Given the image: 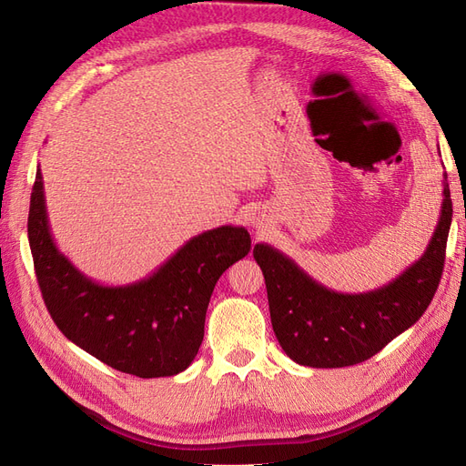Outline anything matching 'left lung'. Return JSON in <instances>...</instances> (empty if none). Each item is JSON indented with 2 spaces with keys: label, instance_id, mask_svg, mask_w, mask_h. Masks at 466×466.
I'll use <instances>...</instances> for the list:
<instances>
[{
  "label": "left lung",
  "instance_id": "left-lung-1",
  "mask_svg": "<svg viewBox=\"0 0 466 466\" xmlns=\"http://www.w3.org/2000/svg\"><path fill=\"white\" fill-rule=\"evenodd\" d=\"M443 178L441 216L426 252L379 289L332 291L284 252L255 245L252 255L264 274L272 329L295 363L324 370L361 363L424 315L440 286L453 218L447 175Z\"/></svg>",
  "mask_w": 466,
  "mask_h": 466
}]
</instances>
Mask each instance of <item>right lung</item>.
Returning a JSON list of instances; mask_svg holds the SVG:
<instances>
[{"instance_id": "obj_1", "label": "right lung", "mask_w": 466, "mask_h": 466, "mask_svg": "<svg viewBox=\"0 0 466 466\" xmlns=\"http://www.w3.org/2000/svg\"><path fill=\"white\" fill-rule=\"evenodd\" d=\"M29 245L42 299L67 340L122 373L153 379L177 375L194 361L211 291L231 264L248 255L250 235L221 225L192 237L144 279L96 284L54 243L38 167Z\"/></svg>"}]
</instances>
